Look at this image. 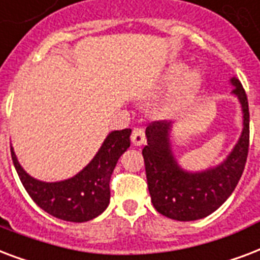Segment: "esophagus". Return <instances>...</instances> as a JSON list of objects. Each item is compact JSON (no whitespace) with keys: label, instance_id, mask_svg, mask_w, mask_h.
I'll use <instances>...</instances> for the list:
<instances>
[{"label":"esophagus","instance_id":"1","mask_svg":"<svg viewBox=\"0 0 260 260\" xmlns=\"http://www.w3.org/2000/svg\"><path fill=\"white\" fill-rule=\"evenodd\" d=\"M131 140H132V144L134 146H142V144L146 143V136H144V131L142 128H135L132 131V135H131Z\"/></svg>","mask_w":260,"mask_h":260}]
</instances>
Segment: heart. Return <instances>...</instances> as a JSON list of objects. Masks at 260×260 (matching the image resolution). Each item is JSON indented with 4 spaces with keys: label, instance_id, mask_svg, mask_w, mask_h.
<instances>
[{
    "label": "heart",
    "instance_id": "b5f03b06",
    "mask_svg": "<svg viewBox=\"0 0 260 260\" xmlns=\"http://www.w3.org/2000/svg\"><path fill=\"white\" fill-rule=\"evenodd\" d=\"M178 82L174 91L164 102V112L166 114H176L181 112L195 101L203 86V75L198 69L187 71V64L183 61H174L166 68L164 82L166 84Z\"/></svg>",
    "mask_w": 260,
    "mask_h": 260
}]
</instances>
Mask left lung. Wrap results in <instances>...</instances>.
Returning a JSON list of instances; mask_svg holds the SVG:
<instances>
[{"label": "left lung", "mask_w": 260, "mask_h": 260, "mask_svg": "<svg viewBox=\"0 0 260 260\" xmlns=\"http://www.w3.org/2000/svg\"><path fill=\"white\" fill-rule=\"evenodd\" d=\"M232 95L240 102L243 131L226 158L205 170L184 169L174 155L172 129L174 122L155 121L146 128L143 148L146 176L151 202L162 215L176 221H196L225 203L235 191L244 170L249 146V110L245 91L237 77H231Z\"/></svg>", "instance_id": "left-lung-1"}]
</instances>
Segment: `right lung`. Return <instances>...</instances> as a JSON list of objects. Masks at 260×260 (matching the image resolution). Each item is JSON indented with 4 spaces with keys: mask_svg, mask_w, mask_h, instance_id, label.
<instances>
[{
    "mask_svg": "<svg viewBox=\"0 0 260 260\" xmlns=\"http://www.w3.org/2000/svg\"><path fill=\"white\" fill-rule=\"evenodd\" d=\"M132 129L112 131L98 152L73 177L47 183L29 176L17 161L11 146L12 161L35 203L55 218L69 222H86L104 213L110 202V176L120 156L129 148Z\"/></svg>",
    "mask_w": 260,
    "mask_h": 260,
    "instance_id": "1",
    "label": "right lung"
}]
</instances>
